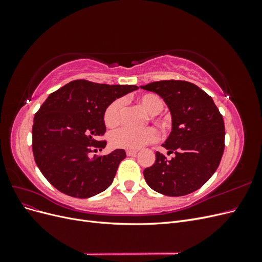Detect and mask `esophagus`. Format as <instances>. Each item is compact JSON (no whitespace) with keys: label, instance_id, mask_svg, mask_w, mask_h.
I'll return each mask as SVG.
<instances>
[{"label":"esophagus","instance_id":"34e87169","mask_svg":"<svg viewBox=\"0 0 262 262\" xmlns=\"http://www.w3.org/2000/svg\"><path fill=\"white\" fill-rule=\"evenodd\" d=\"M137 154H138V150H134V149L126 150V155H128V156H136Z\"/></svg>","mask_w":262,"mask_h":262}]
</instances>
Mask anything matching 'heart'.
Listing matches in <instances>:
<instances>
[{"label": "heart", "instance_id": "1", "mask_svg": "<svg viewBox=\"0 0 262 262\" xmlns=\"http://www.w3.org/2000/svg\"><path fill=\"white\" fill-rule=\"evenodd\" d=\"M141 106L143 107L149 115L160 114L164 108L162 98L154 94H146L139 99ZM124 107V99L118 98L110 104L104 114V121L108 126H115L121 120L122 110ZM158 138L157 131L147 126L143 129H133L128 126H122L115 130L110 134V142L116 147L126 149H139L152 142H155Z\"/></svg>", "mask_w": 262, "mask_h": 262}]
</instances>
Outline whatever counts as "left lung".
I'll return each instance as SVG.
<instances>
[{
    "mask_svg": "<svg viewBox=\"0 0 262 262\" xmlns=\"http://www.w3.org/2000/svg\"><path fill=\"white\" fill-rule=\"evenodd\" d=\"M164 99L171 116V132L162 144L170 161L156 152L144 169L146 184L164 195L180 196L201 188L217 169L224 152L223 117L209 95L186 81H160L141 86Z\"/></svg>",
    "mask_w": 262,
    "mask_h": 262,
    "instance_id": "left-lung-1",
    "label": "left lung"
}]
</instances>
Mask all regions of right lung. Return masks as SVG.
Masks as SVG:
<instances>
[{"instance_id":"obj_1","label":"right lung","mask_w":262,"mask_h":262,"mask_svg":"<svg viewBox=\"0 0 262 262\" xmlns=\"http://www.w3.org/2000/svg\"><path fill=\"white\" fill-rule=\"evenodd\" d=\"M138 89L76 80L49 95L35 115L31 133L35 162L54 188L85 199L113 184L124 149L91 153L106 146V141H98L106 132V108Z\"/></svg>"}]
</instances>
